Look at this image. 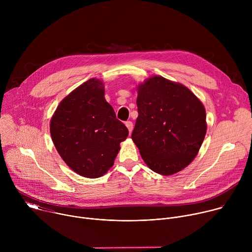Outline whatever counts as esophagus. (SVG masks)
<instances>
[{"label": "esophagus", "mask_w": 252, "mask_h": 252, "mask_svg": "<svg viewBox=\"0 0 252 252\" xmlns=\"http://www.w3.org/2000/svg\"><path fill=\"white\" fill-rule=\"evenodd\" d=\"M126 126L127 127V129H128V131H129V133L132 131V128H133V125H132V123L131 122H126Z\"/></svg>", "instance_id": "34e87169"}]
</instances>
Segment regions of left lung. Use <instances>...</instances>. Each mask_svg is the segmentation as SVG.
Instances as JSON below:
<instances>
[{
    "label": "left lung",
    "instance_id": "left-lung-1",
    "mask_svg": "<svg viewBox=\"0 0 252 252\" xmlns=\"http://www.w3.org/2000/svg\"><path fill=\"white\" fill-rule=\"evenodd\" d=\"M138 117L131 138L147 165L161 175L187 167L206 133V113L186 86L154 76L136 88Z\"/></svg>",
    "mask_w": 252,
    "mask_h": 252
}]
</instances>
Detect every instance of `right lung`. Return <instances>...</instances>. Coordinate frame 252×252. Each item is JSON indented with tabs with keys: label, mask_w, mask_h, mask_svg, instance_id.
Here are the masks:
<instances>
[{
	"label": "right lung",
	"mask_w": 252,
	"mask_h": 252,
	"mask_svg": "<svg viewBox=\"0 0 252 252\" xmlns=\"http://www.w3.org/2000/svg\"><path fill=\"white\" fill-rule=\"evenodd\" d=\"M50 131L56 150L76 173L97 178L113 165L128 129L104 98L103 83L93 78L58 105Z\"/></svg>",
	"instance_id": "1"
}]
</instances>
